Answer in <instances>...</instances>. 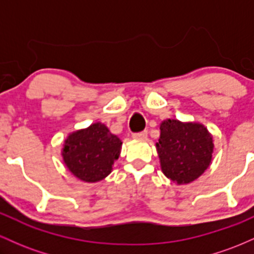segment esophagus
I'll list each match as a JSON object with an SVG mask.
<instances>
[{"instance_id": "esophagus-1", "label": "esophagus", "mask_w": 254, "mask_h": 254, "mask_svg": "<svg viewBox=\"0 0 254 254\" xmlns=\"http://www.w3.org/2000/svg\"><path fill=\"white\" fill-rule=\"evenodd\" d=\"M147 136H148V131H145V130L141 131V132L132 133V137L136 139H144V138H147Z\"/></svg>"}]
</instances>
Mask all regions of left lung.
<instances>
[{"instance_id":"8db88e82","label":"left lung","mask_w":254,"mask_h":254,"mask_svg":"<svg viewBox=\"0 0 254 254\" xmlns=\"http://www.w3.org/2000/svg\"><path fill=\"white\" fill-rule=\"evenodd\" d=\"M156 143L161 170L177 184H189L204 173L211 162L212 136L199 123L167 119L160 125Z\"/></svg>"}]
</instances>
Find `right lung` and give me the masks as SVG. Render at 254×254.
Here are the masks:
<instances>
[{
    "instance_id": "add662e5",
    "label": "right lung",
    "mask_w": 254,
    "mask_h": 254,
    "mask_svg": "<svg viewBox=\"0 0 254 254\" xmlns=\"http://www.w3.org/2000/svg\"><path fill=\"white\" fill-rule=\"evenodd\" d=\"M122 141L103 123L71 132L64 142L63 161L75 177L86 183L100 182L118 160Z\"/></svg>"
}]
</instances>
